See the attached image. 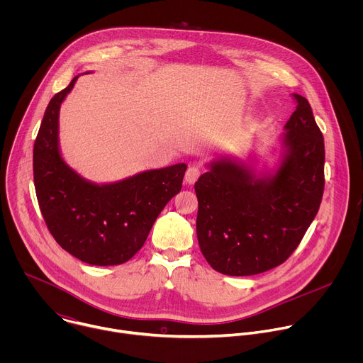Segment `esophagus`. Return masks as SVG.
<instances>
[{
	"label": "esophagus",
	"instance_id": "esophagus-1",
	"mask_svg": "<svg viewBox=\"0 0 363 363\" xmlns=\"http://www.w3.org/2000/svg\"><path fill=\"white\" fill-rule=\"evenodd\" d=\"M201 172H202V171H201L199 167H196V165L189 167L188 171H186V174H185V181H186L188 184H195L196 179L201 177Z\"/></svg>",
	"mask_w": 363,
	"mask_h": 363
}]
</instances>
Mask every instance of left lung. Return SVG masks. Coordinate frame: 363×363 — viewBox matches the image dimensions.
I'll use <instances>...</instances> for the list:
<instances>
[{"label":"left lung","mask_w":363,"mask_h":363,"mask_svg":"<svg viewBox=\"0 0 363 363\" xmlns=\"http://www.w3.org/2000/svg\"><path fill=\"white\" fill-rule=\"evenodd\" d=\"M284 129L287 149L272 177L216 161L195 182L196 237L208 264L227 276H252L283 264L315 220L325 189V140L306 97Z\"/></svg>","instance_id":"left-lung-1"}]
</instances>
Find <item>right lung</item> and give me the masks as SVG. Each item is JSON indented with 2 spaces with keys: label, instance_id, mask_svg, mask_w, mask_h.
Returning a JSON list of instances; mask_svg holds the SVG:
<instances>
[{
  "label": "right lung",
  "instance_id": "right-lung-1",
  "mask_svg": "<svg viewBox=\"0 0 363 363\" xmlns=\"http://www.w3.org/2000/svg\"><path fill=\"white\" fill-rule=\"evenodd\" d=\"M70 84L50 100L33 150L34 186L57 244L91 266L126 263L142 248L168 201L181 191L185 164L96 185L70 169L59 152V111Z\"/></svg>",
  "mask_w": 363,
  "mask_h": 363
}]
</instances>
